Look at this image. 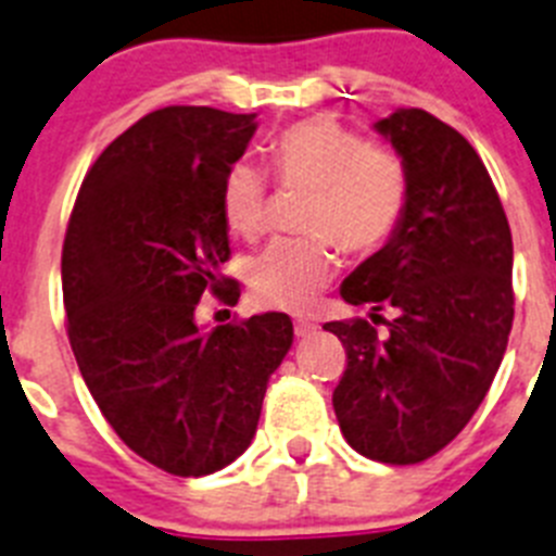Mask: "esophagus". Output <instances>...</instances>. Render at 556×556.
Wrapping results in <instances>:
<instances>
[{"mask_svg":"<svg viewBox=\"0 0 556 556\" xmlns=\"http://www.w3.org/2000/svg\"><path fill=\"white\" fill-rule=\"evenodd\" d=\"M316 330L318 325L316 321H311V318H296V321H293V332H296V338H311Z\"/></svg>","mask_w":556,"mask_h":556,"instance_id":"34e87169","label":"esophagus"}]
</instances>
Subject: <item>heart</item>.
Masks as SVG:
<instances>
[{"label": "heart", "mask_w": 556, "mask_h": 556, "mask_svg": "<svg viewBox=\"0 0 556 556\" xmlns=\"http://www.w3.org/2000/svg\"><path fill=\"white\" fill-rule=\"evenodd\" d=\"M279 187H311L305 231L277 240L251 263L249 288L265 311L302 313L338 271V245L375 254L394 238L412 198V170L392 144L364 142L358 131L327 117L288 125L268 148ZM268 187L251 162H235L220 187V215L240 238L265 229Z\"/></svg>", "instance_id": "obj_1"}]
</instances>
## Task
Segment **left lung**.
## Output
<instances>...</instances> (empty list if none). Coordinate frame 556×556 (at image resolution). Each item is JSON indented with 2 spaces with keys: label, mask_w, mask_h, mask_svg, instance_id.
I'll return each mask as SVG.
<instances>
[{
  "label": "left lung",
  "mask_w": 556,
  "mask_h": 556,
  "mask_svg": "<svg viewBox=\"0 0 556 556\" xmlns=\"http://www.w3.org/2000/svg\"><path fill=\"white\" fill-rule=\"evenodd\" d=\"M412 170L394 238L341 285L366 318L327 321L346 369L332 392L341 433L361 456L417 465L462 433L504 361L515 293L511 231L484 162L456 128L422 109L375 125ZM394 306L399 318L377 313Z\"/></svg>",
  "instance_id": "1"
}]
</instances>
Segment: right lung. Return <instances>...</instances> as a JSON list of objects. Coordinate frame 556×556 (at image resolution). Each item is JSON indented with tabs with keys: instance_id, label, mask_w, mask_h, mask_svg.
Returning a JSON list of instances; mask_svg holds the SVG:
<instances>
[{
	"instance_id": "right-lung-1",
	"label": "right lung",
	"mask_w": 556,
	"mask_h": 556,
	"mask_svg": "<svg viewBox=\"0 0 556 556\" xmlns=\"http://www.w3.org/2000/svg\"><path fill=\"white\" fill-rule=\"evenodd\" d=\"M254 114L167 105L86 173L66 226V336L91 397L125 445L170 476H210L251 445L265 386L291 350L285 313L195 325L204 293L238 305L220 274V187Z\"/></svg>"
}]
</instances>
